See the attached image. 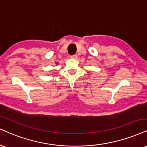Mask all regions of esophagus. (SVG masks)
I'll list each match as a JSON object with an SVG mask.
<instances>
[{
  "mask_svg": "<svg viewBox=\"0 0 147 147\" xmlns=\"http://www.w3.org/2000/svg\"><path fill=\"white\" fill-rule=\"evenodd\" d=\"M77 55H74L70 56V58H72V59H77Z\"/></svg>",
  "mask_w": 147,
  "mask_h": 147,
  "instance_id": "1",
  "label": "esophagus"
}]
</instances>
